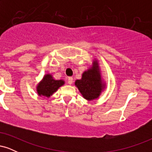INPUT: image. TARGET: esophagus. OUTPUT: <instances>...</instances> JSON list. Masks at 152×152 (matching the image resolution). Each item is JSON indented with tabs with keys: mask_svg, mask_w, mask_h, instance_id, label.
Returning <instances> with one entry per match:
<instances>
[{
	"mask_svg": "<svg viewBox=\"0 0 152 152\" xmlns=\"http://www.w3.org/2000/svg\"><path fill=\"white\" fill-rule=\"evenodd\" d=\"M68 83H69V84H72L73 83V78L72 77H69L68 78Z\"/></svg>",
	"mask_w": 152,
	"mask_h": 152,
	"instance_id": "obj_1",
	"label": "esophagus"
}]
</instances>
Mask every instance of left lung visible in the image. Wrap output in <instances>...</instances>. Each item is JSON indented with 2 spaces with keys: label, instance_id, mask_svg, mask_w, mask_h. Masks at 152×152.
I'll use <instances>...</instances> for the list:
<instances>
[{
  "label": "left lung",
  "instance_id": "obj_1",
  "mask_svg": "<svg viewBox=\"0 0 152 152\" xmlns=\"http://www.w3.org/2000/svg\"><path fill=\"white\" fill-rule=\"evenodd\" d=\"M75 85L87 101L95 100L100 96L106 84L103 83L98 61H93V65L82 74L81 79L76 80Z\"/></svg>",
  "mask_w": 152,
  "mask_h": 152
}]
</instances>
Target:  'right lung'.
Returning a JSON list of instances; mask_svg holds the SVG:
<instances>
[{
	"instance_id": "add662e5",
	"label": "right lung",
	"mask_w": 152,
	"mask_h": 152,
	"mask_svg": "<svg viewBox=\"0 0 152 152\" xmlns=\"http://www.w3.org/2000/svg\"><path fill=\"white\" fill-rule=\"evenodd\" d=\"M64 83V80H56L50 74H46L36 86V91L40 96L49 98Z\"/></svg>"
}]
</instances>
